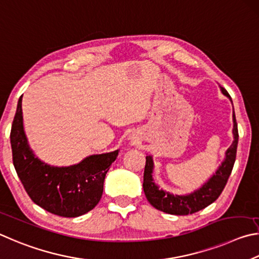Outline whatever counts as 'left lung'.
<instances>
[{
  "label": "left lung",
  "instance_id": "8db88e82",
  "mask_svg": "<svg viewBox=\"0 0 259 259\" xmlns=\"http://www.w3.org/2000/svg\"><path fill=\"white\" fill-rule=\"evenodd\" d=\"M222 93L228 98L231 102L230 94L226 92V90L221 88ZM233 104V103H232ZM233 142L230 148L225 152L224 160L221 162L219 168L203 183L200 188L194 190V191L187 194H174L167 192L165 190L160 189L158 184L155 183V180L152 178L153 174V159L152 156L148 155L146 157V168H144L143 175V191L148 201L151 205L157 208L158 210H161L167 214L171 215H189L203 209L210 203L214 202L220 194L223 191L226 182L231 175V171L233 169V165L237 156L238 148V125L235 120V113L233 109Z\"/></svg>",
  "mask_w": 259,
  "mask_h": 259
}]
</instances>
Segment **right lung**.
<instances>
[{
  "label": "right lung",
  "instance_id": "right-lung-1",
  "mask_svg": "<svg viewBox=\"0 0 259 259\" xmlns=\"http://www.w3.org/2000/svg\"><path fill=\"white\" fill-rule=\"evenodd\" d=\"M21 97L12 122L10 142L18 178L31 200L62 217H77L92 210L103 192V181L119 150L91 155L78 164L52 166L39 159L30 148L24 130Z\"/></svg>",
  "mask_w": 259,
  "mask_h": 259
}]
</instances>
